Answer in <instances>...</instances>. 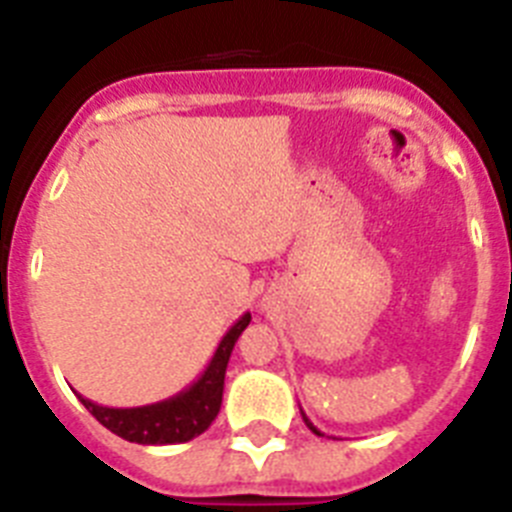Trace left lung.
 <instances>
[{
  "label": "left lung",
  "instance_id": "obj_1",
  "mask_svg": "<svg viewBox=\"0 0 512 512\" xmlns=\"http://www.w3.org/2000/svg\"><path fill=\"white\" fill-rule=\"evenodd\" d=\"M302 420H305V425H307V428H310V431H312V433H315V436H323V433H320V431H318V428H315V425H312V420H310V418H307V415H305V413H302Z\"/></svg>",
  "mask_w": 512,
  "mask_h": 512
}]
</instances>
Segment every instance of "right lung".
Wrapping results in <instances>:
<instances>
[{
	"label": "right lung",
	"mask_w": 512,
	"mask_h": 512,
	"mask_svg": "<svg viewBox=\"0 0 512 512\" xmlns=\"http://www.w3.org/2000/svg\"><path fill=\"white\" fill-rule=\"evenodd\" d=\"M251 323V312L241 315L230 325V330L217 343L215 354L205 372L192 382L187 390L169 400L143 405V408H104L87 397L76 395L81 405L99 420V423L112 431L115 436L125 438L130 443H143V446H164V443H187L194 436L205 433L212 420L220 413L223 405L225 369H228L230 354L246 325Z\"/></svg>",
	"instance_id": "add662e5"
}]
</instances>
